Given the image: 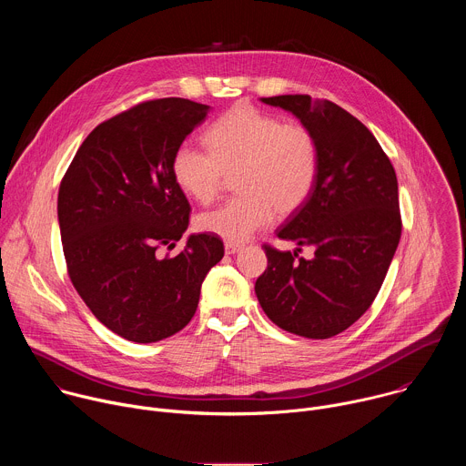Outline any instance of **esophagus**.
Instances as JSON below:
<instances>
[{
    "instance_id": "esophagus-1",
    "label": "esophagus",
    "mask_w": 466,
    "mask_h": 466,
    "mask_svg": "<svg viewBox=\"0 0 466 466\" xmlns=\"http://www.w3.org/2000/svg\"><path fill=\"white\" fill-rule=\"evenodd\" d=\"M225 250H227V254H238L239 250H243V245H239V243H225Z\"/></svg>"
}]
</instances>
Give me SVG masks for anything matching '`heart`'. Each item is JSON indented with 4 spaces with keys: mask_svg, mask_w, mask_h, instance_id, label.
<instances>
[{
    "mask_svg": "<svg viewBox=\"0 0 466 466\" xmlns=\"http://www.w3.org/2000/svg\"><path fill=\"white\" fill-rule=\"evenodd\" d=\"M207 147H175L171 175L197 203H212L227 175L239 191L216 210L197 218V228L227 243H243L268 227L277 212L302 208L315 189L320 147L313 130L241 103L219 116L205 135Z\"/></svg>",
    "mask_w": 466,
    "mask_h": 466,
    "instance_id": "b5f03b06",
    "label": "heart"
}]
</instances>
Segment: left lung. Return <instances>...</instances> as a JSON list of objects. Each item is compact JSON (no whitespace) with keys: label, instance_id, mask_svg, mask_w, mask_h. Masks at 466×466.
Returning a JSON list of instances; mask_svg holds the SVG:
<instances>
[{"label":"left lung","instance_id":"1","mask_svg":"<svg viewBox=\"0 0 466 466\" xmlns=\"http://www.w3.org/2000/svg\"><path fill=\"white\" fill-rule=\"evenodd\" d=\"M295 114L320 147L313 193L277 236L295 252L263 243L268 269L254 291L277 326L308 339H328L354 324L374 302L402 236L394 167L372 132L328 99L261 97ZM302 246L316 256L300 258Z\"/></svg>","mask_w":466,"mask_h":466}]
</instances>
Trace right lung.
<instances>
[{
	"label": "right lung",
	"instance_id": "1",
	"mask_svg": "<svg viewBox=\"0 0 466 466\" xmlns=\"http://www.w3.org/2000/svg\"><path fill=\"white\" fill-rule=\"evenodd\" d=\"M208 105L182 97L144 101L99 123L58 187V225L70 280L114 334L157 343L195 315L201 286L225 254L212 234H191V207L171 157Z\"/></svg>",
	"mask_w": 466,
	"mask_h": 466
}]
</instances>
